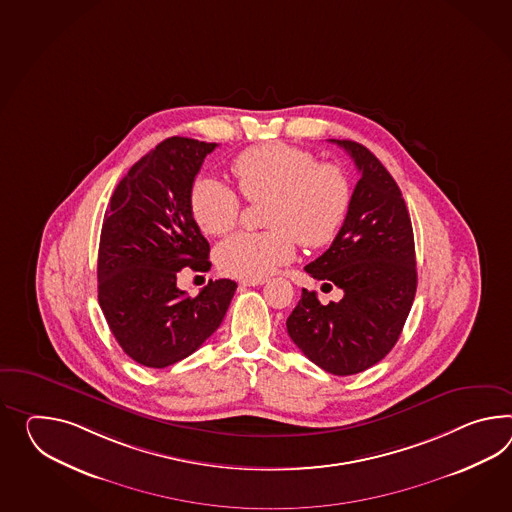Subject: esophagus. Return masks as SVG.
<instances>
[{
	"mask_svg": "<svg viewBox=\"0 0 512 512\" xmlns=\"http://www.w3.org/2000/svg\"><path fill=\"white\" fill-rule=\"evenodd\" d=\"M266 283V279L264 277H257V279H242L240 281V287H259V285H264Z\"/></svg>",
	"mask_w": 512,
	"mask_h": 512,
	"instance_id": "34e87169",
	"label": "esophagus"
}]
</instances>
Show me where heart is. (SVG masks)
Wrapping results in <instances>:
<instances>
[{"instance_id": "obj_1", "label": "heart", "mask_w": 512, "mask_h": 512, "mask_svg": "<svg viewBox=\"0 0 512 512\" xmlns=\"http://www.w3.org/2000/svg\"><path fill=\"white\" fill-rule=\"evenodd\" d=\"M242 196L268 201L264 224L270 231L238 233L216 250L218 268L233 277L257 279L292 261L296 240L303 248L331 244L348 218L351 185L344 170L318 163L311 151L272 142L242 151L233 161ZM242 211L229 185L200 177L190 190V212L205 235L233 231Z\"/></svg>"}]
</instances>
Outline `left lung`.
I'll return each mask as SVG.
<instances>
[{
  "label": "left lung",
  "instance_id": "1",
  "mask_svg": "<svg viewBox=\"0 0 512 512\" xmlns=\"http://www.w3.org/2000/svg\"><path fill=\"white\" fill-rule=\"evenodd\" d=\"M348 151L361 172L348 218L329 250L305 266L324 290L342 300L322 305L303 288L288 316L294 344L333 375L364 372L398 342L416 294L411 216L394 177L372 151L353 140H331Z\"/></svg>",
  "mask_w": 512,
  "mask_h": 512
}]
</instances>
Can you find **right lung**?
<instances>
[{
	"label": "right lung",
	"mask_w": 512,
	"mask_h": 512,
	"mask_svg": "<svg viewBox=\"0 0 512 512\" xmlns=\"http://www.w3.org/2000/svg\"><path fill=\"white\" fill-rule=\"evenodd\" d=\"M218 144L170 137L131 166L105 212L98 253V301L125 353L142 366L183 361L224 320L237 283L209 281L196 298L177 272H207L209 242L190 212V190Z\"/></svg>",
	"instance_id": "add662e5"
}]
</instances>
